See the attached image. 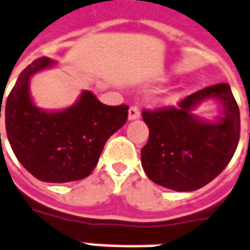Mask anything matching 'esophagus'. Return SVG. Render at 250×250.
<instances>
[{
	"mask_svg": "<svg viewBox=\"0 0 250 250\" xmlns=\"http://www.w3.org/2000/svg\"><path fill=\"white\" fill-rule=\"evenodd\" d=\"M139 118H140L139 107L138 106L130 107V110H128V119L135 120V119H139Z\"/></svg>",
	"mask_w": 250,
	"mask_h": 250,
	"instance_id": "esophagus-1",
	"label": "esophagus"
}]
</instances>
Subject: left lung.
Wrapping results in <instances>:
<instances>
[{"mask_svg": "<svg viewBox=\"0 0 250 250\" xmlns=\"http://www.w3.org/2000/svg\"><path fill=\"white\" fill-rule=\"evenodd\" d=\"M216 97L223 104L217 122H205L191 114L204 99ZM149 128L142 148V166L159 186L177 192L196 191L219 176L237 148L240 110L228 83L193 92L177 107L143 110Z\"/></svg>", "mask_w": 250, "mask_h": 250, "instance_id": "8db88e82", "label": "left lung"}]
</instances>
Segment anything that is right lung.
Listing matches in <instances>:
<instances>
[{"label": "right lung", "instance_id": "1", "mask_svg": "<svg viewBox=\"0 0 250 250\" xmlns=\"http://www.w3.org/2000/svg\"><path fill=\"white\" fill-rule=\"evenodd\" d=\"M53 63L42 57L20 74L3 107L6 135L17 159L38 180L75 182L95 168L107 139L127 122L128 106H107L83 91L66 110H41L31 101L29 82Z\"/></svg>", "mask_w": 250, "mask_h": 250}]
</instances>
